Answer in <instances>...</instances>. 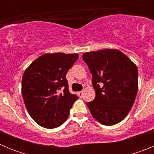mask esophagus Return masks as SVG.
Segmentation results:
<instances>
[{
    "label": "esophagus",
    "mask_w": 154,
    "mask_h": 154,
    "mask_svg": "<svg viewBox=\"0 0 154 154\" xmlns=\"http://www.w3.org/2000/svg\"><path fill=\"white\" fill-rule=\"evenodd\" d=\"M82 95H83V92H82V91L78 92V96H79V97H82Z\"/></svg>",
    "instance_id": "34e87169"
}]
</instances>
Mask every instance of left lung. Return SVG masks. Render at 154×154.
Wrapping results in <instances>:
<instances>
[{
	"instance_id": "8db88e82",
	"label": "left lung",
	"mask_w": 154,
	"mask_h": 154,
	"mask_svg": "<svg viewBox=\"0 0 154 154\" xmlns=\"http://www.w3.org/2000/svg\"><path fill=\"white\" fill-rule=\"evenodd\" d=\"M82 59L92 74L96 92L93 101L86 103L91 114L103 125L119 123L129 113L137 96V65L117 49L85 52Z\"/></svg>"
}]
</instances>
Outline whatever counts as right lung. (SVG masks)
Here are the masks:
<instances>
[{
  "label": "right lung",
  "mask_w": 154,
  "mask_h": 154,
  "mask_svg": "<svg viewBox=\"0 0 154 154\" xmlns=\"http://www.w3.org/2000/svg\"><path fill=\"white\" fill-rule=\"evenodd\" d=\"M78 58L77 53H46L24 71L23 99L29 115L39 126L58 127L69 117V110L79 97L69 92L65 75Z\"/></svg>",
  "instance_id": "add662e5"
}]
</instances>
